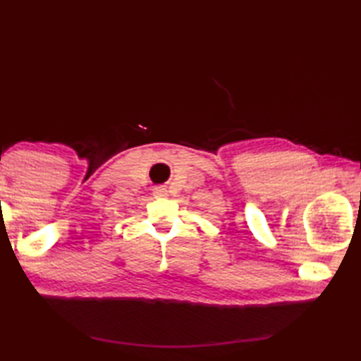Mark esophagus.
<instances>
[{
    "label": "esophagus",
    "instance_id": "34e87169",
    "mask_svg": "<svg viewBox=\"0 0 361 361\" xmlns=\"http://www.w3.org/2000/svg\"><path fill=\"white\" fill-rule=\"evenodd\" d=\"M153 194H155L157 198H166L169 194H167V189L166 188H155V190H153Z\"/></svg>",
    "mask_w": 361,
    "mask_h": 361
}]
</instances>
